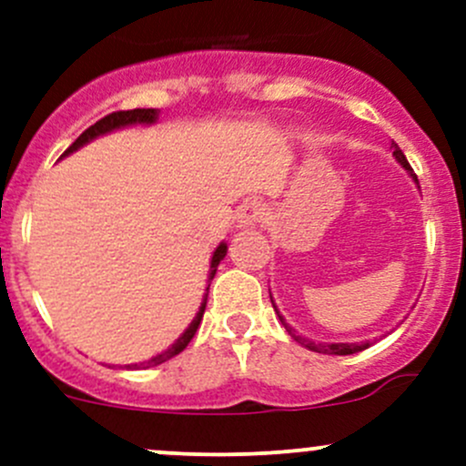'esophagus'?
Returning <instances> with one entry per match:
<instances>
[{"instance_id": "34e87169", "label": "esophagus", "mask_w": 466, "mask_h": 466, "mask_svg": "<svg viewBox=\"0 0 466 466\" xmlns=\"http://www.w3.org/2000/svg\"><path fill=\"white\" fill-rule=\"evenodd\" d=\"M241 225H246V228H252V225H259L263 218H266V205L263 203H248L246 207H243L241 211Z\"/></svg>"}]
</instances>
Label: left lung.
I'll return each mask as SVG.
<instances>
[{
	"instance_id": "obj_1",
	"label": "left lung",
	"mask_w": 466,
	"mask_h": 466,
	"mask_svg": "<svg viewBox=\"0 0 466 466\" xmlns=\"http://www.w3.org/2000/svg\"><path fill=\"white\" fill-rule=\"evenodd\" d=\"M392 148H394V155H397V159L399 162L403 164V167L406 168H410V164H408V159H406V155L401 153V148H399L397 144H392ZM412 171V168H410ZM279 320L284 322V318L279 316ZM284 327H286V331L290 333V336L295 338V340L299 342V345H304V347H309V350L311 351H318V354H336V356H347V354H356V351H363V350H368L370 347V342H363V345H356V342H351V345H347V342H333V345H322V342H313V340H309V338H302V336H298V333L293 331V329L289 327V324L284 322Z\"/></svg>"
}]
</instances>
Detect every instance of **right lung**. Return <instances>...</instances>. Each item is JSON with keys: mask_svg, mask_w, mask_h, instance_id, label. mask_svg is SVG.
<instances>
[{"mask_svg": "<svg viewBox=\"0 0 466 466\" xmlns=\"http://www.w3.org/2000/svg\"><path fill=\"white\" fill-rule=\"evenodd\" d=\"M155 116H157V112H155V107H135V110H119V112H110V115H106L103 119H98L96 124L89 126L86 133L81 135V137L76 139L72 146H69L67 150H65L63 155H69L74 153L76 148H81L83 144H87L89 139L98 137V135L103 133H110V130L115 128H121V126H130V124H153ZM228 255V246L225 243H220L218 248H216L214 257H211V270H209V279H214L216 275V268H218V263L223 257ZM207 293H209V289H207ZM207 293H205V299H203V307H200L198 316H196V320L189 324V329H187L185 333H182L180 338H177V342L173 347H168L167 351H162L159 356H155V359L146 360V363H139V365H133V370H144V368H150V365H159L164 363V360L173 359V356L180 354L182 350H185L187 345L191 342V338L196 336V331H198V324L203 320V313H205V304H207Z\"/></svg>", "mask_w": 466, "mask_h": 466, "instance_id": "add662e5", "label": "right lung"}]
</instances>
